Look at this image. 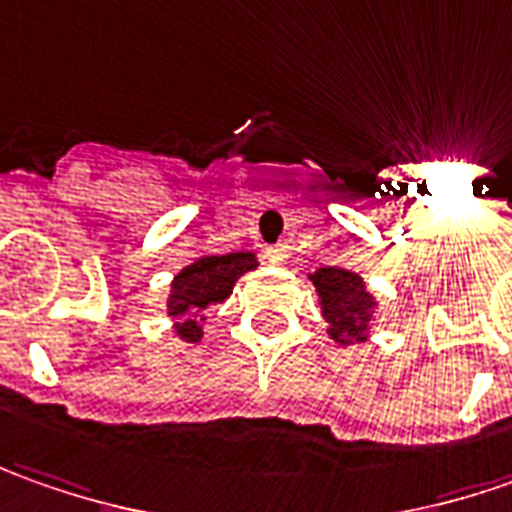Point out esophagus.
<instances>
[{"label": "esophagus", "mask_w": 512, "mask_h": 512, "mask_svg": "<svg viewBox=\"0 0 512 512\" xmlns=\"http://www.w3.org/2000/svg\"><path fill=\"white\" fill-rule=\"evenodd\" d=\"M263 257H266L269 263H286V260H289V246H286V243H274V246H266Z\"/></svg>", "instance_id": "1"}]
</instances>
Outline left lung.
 Returning <instances> with one entry per match:
<instances>
[{
    "mask_svg": "<svg viewBox=\"0 0 512 512\" xmlns=\"http://www.w3.org/2000/svg\"><path fill=\"white\" fill-rule=\"evenodd\" d=\"M311 283L320 294L323 317L328 323V334L337 343L365 340V326L374 311V297L365 291V283L357 272L326 266L311 274Z\"/></svg>",
    "mask_w": 512,
    "mask_h": 512,
    "instance_id": "1",
    "label": "left lung"
}]
</instances>
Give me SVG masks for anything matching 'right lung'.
<instances>
[{"label":"right lung","mask_w":512,"mask_h":512,"mask_svg":"<svg viewBox=\"0 0 512 512\" xmlns=\"http://www.w3.org/2000/svg\"><path fill=\"white\" fill-rule=\"evenodd\" d=\"M257 260L252 252H232V255H206L198 257L184 272L175 274L172 280V294H169V317H184L175 331L195 343L201 340V326L195 323V314L212 303H223L240 274L252 272Z\"/></svg>","instance_id":"add662e5"}]
</instances>
